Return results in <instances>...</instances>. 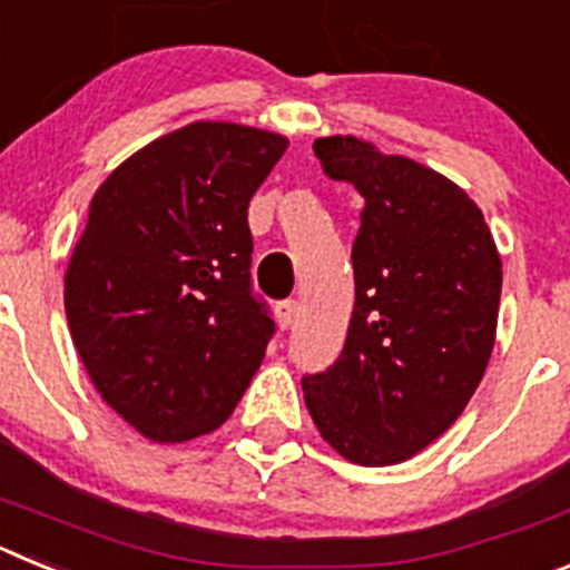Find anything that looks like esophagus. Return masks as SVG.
I'll use <instances>...</instances> for the list:
<instances>
[{
  "label": "esophagus",
  "mask_w": 570,
  "mask_h": 570,
  "mask_svg": "<svg viewBox=\"0 0 570 570\" xmlns=\"http://www.w3.org/2000/svg\"><path fill=\"white\" fill-rule=\"evenodd\" d=\"M296 311H299V305H296V299H282V302H276V322H279L282 328H291V325H294Z\"/></svg>",
  "instance_id": "obj_1"
}]
</instances>
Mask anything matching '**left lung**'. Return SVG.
I'll return each instance as SVG.
<instances>
[{
    "instance_id": "obj_1",
    "label": "left lung",
    "mask_w": 570,
    "mask_h": 570,
    "mask_svg": "<svg viewBox=\"0 0 570 570\" xmlns=\"http://www.w3.org/2000/svg\"><path fill=\"white\" fill-rule=\"evenodd\" d=\"M314 154L365 205L345 347L334 365L302 376L305 405L345 460L396 465L445 434L480 385L502 262L482 210L436 170L354 136L316 139Z\"/></svg>"
}]
</instances>
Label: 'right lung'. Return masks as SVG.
Returning <instances> with one entry per match:
<instances>
[{"label":"right lung","instance_id":"1","mask_svg":"<svg viewBox=\"0 0 570 570\" xmlns=\"http://www.w3.org/2000/svg\"><path fill=\"white\" fill-rule=\"evenodd\" d=\"M288 142L194 122L97 190L65 274V314L90 382L154 442L216 431L276 325L250 285L248 203Z\"/></svg>","mask_w":570,"mask_h":570}]
</instances>
